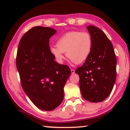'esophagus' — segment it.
I'll list each match as a JSON object with an SVG mask.
<instances>
[{
    "label": "esophagus",
    "instance_id": "34e87169",
    "mask_svg": "<svg viewBox=\"0 0 130 130\" xmlns=\"http://www.w3.org/2000/svg\"><path fill=\"white\" fill-rule=\"evenodd\" d=\"M71 73H72V74H74V73H75V71H74V69H71Z\"/></svg>",
    "mask_w": 130,
    "mask_h": 130
}]
</instances>
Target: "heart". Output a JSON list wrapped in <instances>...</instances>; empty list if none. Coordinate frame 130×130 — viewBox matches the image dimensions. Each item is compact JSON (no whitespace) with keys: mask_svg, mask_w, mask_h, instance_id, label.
<instances>
[{"mask_svg":"<svg viewBox=\"0 0 130 130\" xmlns=\"http://www.w3.org/2000/svg\"><path fill=\"white\" fill-rule=\"evenodd\" d=\"M92 48V39L88 32L70 31L61 37L57 41V46H52L50 51L57 62H63L66 53L72 62L82 63L88 58Z\"/></svg>","mask_w":130,"mask_h":130,"instance_id":"heart-1","label":"heart"}]
</instances>
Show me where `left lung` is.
I'll return each mask as SVG.
<instances>
[{"label": "left lung", "mask_w": 130, "mask_h": 130, "mask_svg": "<svg viewBox=\"0 0 130 130\" xmlns=\"http://www.w3.org/2000/svg\"><path fill=\"white\" fill-rule=\"evenodd\" d=\"M92 39L91 54L75 73L80 77L83 98L93 103L103 102L112 91L116 77V58L111 42L100 28L87 27Z\"/></svg>", "instance_id": "left-lung-1"}]
</instances>
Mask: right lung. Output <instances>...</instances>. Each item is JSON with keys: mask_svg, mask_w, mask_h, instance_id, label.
Here are the masks:
<instances>
[{"mask_svg": "<svg viewBox=\"0 0 130 130\" xmlns=\"http://www.w3.org/2000/svg\"><path fill=\"white\" fill-rule=\"evenodd\" d=\"M57 30L36 26L22 37L17 56V68L22 86L33 104L43 111H52L63 99V87L71 71L54 61L49 39Z\"/></svg>", "mask_w": 130, "mask_h": 130, "instance_id": "1", "label": "right lung"}]
</instances>
